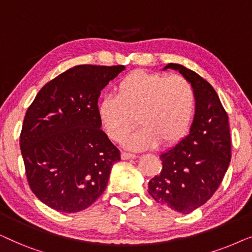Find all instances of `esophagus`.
I'll return each mask as SVG.
<instances>
[{"instance_id":"34e87169","label":"esophagus","mask_w":252,"mask_h":252,"mask_svg":"<svg viewBox=\"0 0 252 252\" xmlns=\"http://www.w3.org/2000/svg\"><path fill=\"white\" fill-rule=\"evenodd\" d=\"M135 157H136L135 154L126 153V151H124V153H122V158H123V159H130V158H135Z\"/></svg>"}]
</instances>
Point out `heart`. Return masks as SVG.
Instances as JSON below:
<instances>
[{"label": "heart", "instance_id": "obj_1", "mask_svg": "<svg viewBox=\"0 0 252 252\" xmlns=\"http://www.w3.org/2000/svg\"><path fill=\"white\" fill-rule=\"evenodd\" d=\"M195 95L190 82L181 75L134 71L118 82L116 96L99 102L97 115L110 139L120 142L137 123L141 128L127 137L132 149H146L158 142L181 139L191 122Z\"/></svg>", "mask_w": 252, "mask_h": 252}]
</instances>
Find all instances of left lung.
Masks as SVG:
<instances>
[{"mask_svg": "<svg viewBox=\"0 0 252 252\" xmlns=\"http://www.w3.org/2000/svg\"><path fill=\"white\" fill-rule=\"evenodd\" d=\"M194 89L196 112L189 134L159 156L161 170L148 185L155 201L189 213L212 197L232 157L228 115L215 88L196 72L170 63Z\"/></svg>", "mask_w": 252, "mask_h": 252, "instance_id": "1", "label": "left lung"}]
</instances>
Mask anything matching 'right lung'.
<instances>
[{
  "label": "right lung",
  "instance_id": "obj_1",
  "mask_svg": "<svg viewBox=\"0 0 252 252\" xmlns=\"http://www.w3.org/2000/svg\"><path fill=\"white\" fill-rule=\"evenodd\" d=\"M124 65H78L48 82L27 109L20 150L31 190L60 212L91 206L120 151L101 129V91Z\"/></svg>",
  "mask_w": 252,
  "mask_h": 252
}]
</instances>
